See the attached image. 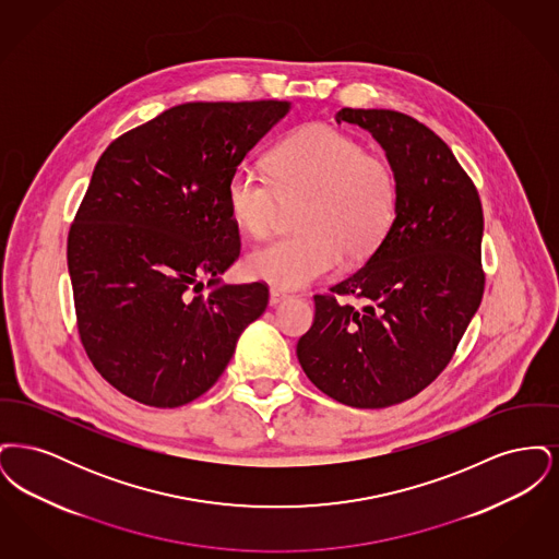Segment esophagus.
<instances>
[{"mask_svg":"<svg viewBox=\"0 0 559 559\" xmlns=\"http://www.w3.org/2000/svg\"><path fill=\"white\" fill-rule=\"evenodd\" d=\"M285 299H289V293L283 292V289H276V287L270 289V306H276V304H281V301H285Z\"/></svg>","mask_w":559,"mask_h":559,"instance_id":"obj_1","label":"esophagus"}]
</instances>
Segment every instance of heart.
Instances as JSON below:
<instances>
[{"mask_svg": "<svg viewBox=\"0 0 559 559\" xmlns=\"http://www.w3.org/2000/svg\"><path fill=\"white\" fill-rule=\"evenodd\" d=\"M270 174L239 165L226 182L233 222L253 239L267 237L285 203L297 210L292 237L251 251L245 270L276 289H304L349 262L372 255L399 213L392 165L333 126L312 123L270 153Z\"/></svg>", "mask_w": 559, "mask_h": 559, "instance_id": "obj_1", "label": "heart"}]
</instances>
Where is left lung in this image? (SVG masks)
Instances as JSON below:
<instances>
[{
	"label": "left lung",
	"instance_id": "8db88e82",
	"mask_svg": "<svg viewBox=\"0 0 559 559\" xmlns=\"http://www.w3.org/2000/svg\"><path fill=\"white\" fill-rule=\"evenodd\" d=\"M335 119L381 144L399 178V213L365 266L314 295L317 314L297 358L326 396L385 408L447 369L478 312L484 213L447 142L417 119L385 108H342Z\"/></svg>",
	"mask_w": 559,
	"mask_h": 559
}]
</instances>
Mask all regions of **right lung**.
I'll list each match as a JSON object with an SVG mask.
<instances>
[{
	"instance_id": "add662e5",
	"label": "right lung",
	"mask_w": 559,
	"mask_h": 559,
	"mask_svg": "<svg viewBox=\"0 0 559 559\" xmlns=\"http://www.w3.org/2000/svg\"><path fill=\"white\" fill-rule=\"evenodd\" d=\"M289 108L178 105L119 135L96 163L67 262L85 354L128 399L157 408L199 399L264 314L266 283H219L240 255L224 190Z\"/></svg>"
}]
</instances>
